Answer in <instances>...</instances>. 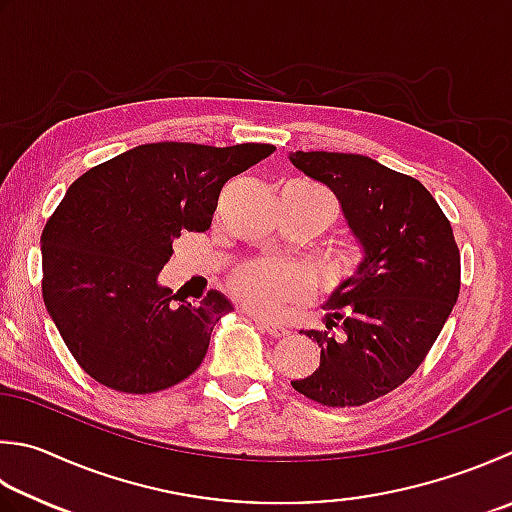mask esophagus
Listing matches in <instances>:
<instances>
[{
    "label": "esophagus",
    "instance_id": "34e87169",
    "mask_svg": "<svg viewBox=\"0 0 512 512\" xmlns=\"http://www.w3.org/2000/svg\"><path fill=\"white\" fill-rule=\"evenodd\" d=\"M256 323L260 325V330H265L269 336H274V339H285V336L289 334L287 327L276 325V323H269V321H263V318H256Z\"/></svg>",
    "mask_w": 512,
    "mask_h": 512
}]
</instances>
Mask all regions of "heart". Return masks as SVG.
I'll return each instance as SVG.
<instances>
[{"label": "heart", "mask_w": 512, "mask_h": 512, "mask_svg": "<svg viewBox=\"0 0 512 512\" xmlns=\"http://www.w3.org/2000/svg\"><path fill=\"white\" fill-rule=\"evenodd\" d=\"M314 287L312 274L296 263L254 260L238 267L229 278V289L249 312L274 316L287 305L301 303Z\"/></svg>", "instance_id": "b5f03b06"}]
</instances>
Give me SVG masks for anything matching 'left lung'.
Instances as JSON below:
<instances>
[{"label": "left lung", "mask_w": 512, "mask_h": 512, "mask_svg": "<svg viewBox=\"0 0 512 512\" xmlns=\"http://www.w3.org/2000/svg\"><path fill=\"white\" fill-rule=\"evenodd\" d=\"M287 158L332 189L361 249L323 303L325 330L307 332L321 365L292 388L330 408L363 406L399 388L437 341L459 296V247L437 200L406 173L359 153Z\"/></svg>", "instance_id": "obj_1"}]
</instances>
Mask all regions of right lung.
Returning <instances> with one entry per match:
<instances>
[{
	"instance_id": "1",
	"label": "right lung",
	"mask_w": 512,
	"mask_h": 512,
	"mask_svg": "<svg viewBox=\"0 0 512 512\" xmlns=\"http://www.w3.org/2000/svg\"><path fill=\"white\" fill-rule=\"evenodd\" d=\"M274 149L140 144L66 189L42 231V294L86 374L111 390L151 394L198 370L234 305L218 289L176 303L158 276L182 231L211 225L225 182Z\"/></svg>"
}]
</instances>
